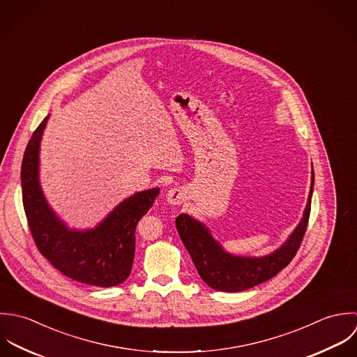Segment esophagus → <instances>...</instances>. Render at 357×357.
I'll return each instance as SVG.
<instances>
[{
  "instance_id": "obj_1",
  "label": "esophagus",
  "mask_w": 357,
  "mask_h": 357,
  "mask_svg": "<svg viewBox=\"0 0 357 357\" xmlns=\"http://www.w3.org/2000/svg\"><path fill=\"white\" fill-rule=\"evenodd\" d=\"M185 199H186V195L181 188H174L167 193V202L171 206H179L185 202Z\"/></svg>"
}]
</instances>
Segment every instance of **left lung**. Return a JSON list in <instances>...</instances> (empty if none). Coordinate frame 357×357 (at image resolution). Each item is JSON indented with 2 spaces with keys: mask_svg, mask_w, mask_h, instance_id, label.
I'll return each instance as SVG.
<instances>
[{
  "mask_svg": "<svg viewBox=\"0 0 357 357\" xmlns=\"http://www.w3.org/2000/svg\"><path fill=\"white\" fill-rule=\"evenodd\" d=\"M314 172L312 169L310 192L301 222L276 251L264 257H240L230 254L216 241L210 229L189 214L176 216L175 225L183 245L190 254L193 264L211 288L225 292H240L275 278L295 257L306 231Z\"/></svg>",
  "mask_w": 357,
  "mask_h": 357,
  "instance_id": "left-lung-1",
  "label": "left lung"
}]
</instances>
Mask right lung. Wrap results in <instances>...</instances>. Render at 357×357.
Here are the masks:
<instances>
[{"instance_id": "obj_1", "label": "right lung", "mask_w": 357, "mask_h": 357, "mask_svg": "<svg viewBox=\"0 0 357 357\" xmlns=\"http://www.w3.org/2000/svg\"><path fill=\"white\" fill-rule=\"evenodd\" d=\"M48 119L27 143L20 171L23 207L34 243L54 268L75 282L96 287L121 284L131 273L137 225L160 189L132 195L92 229H70L51 208L40 185V143Z\"/></svg>"}]
</instances>
